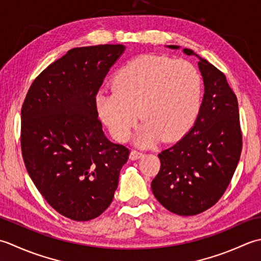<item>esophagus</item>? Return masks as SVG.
<instances>
[{"label":"esophagus","instance_id":"obj_1","mask_svg":"<svg viewBox=\"0 0 261 261\" xmlns=\"http://www.w3.org/2000/svg\"><path fill=\"white\" fill-rule=\"evenodd\" d=\"M143 156V153L141 151H136V150H132L130 152V160H138V159Z\"/></svg>","mask_w":261,"mask_h":261}]
</instances>
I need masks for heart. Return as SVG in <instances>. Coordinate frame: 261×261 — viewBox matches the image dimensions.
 <instances>
[{"label": "heart", "mask_w": 261, "mask_h": 261, "mask_svg": "<svg viewBox=\"0 0 261 261\" xmlns=\"http://www.w3.org/2000/svg\"><path fill=\"white\" fill-rule=\"evenodd\" d=\"M200 92V75L193 64L142 55L117 71L113 91H100L97 107L119 141L128 138L138 112L144 123L137 142L146 145L160 136L166 141L181 137L197 118Z\"/></svg>", "instance_id": "obj_1"}]
</instances>
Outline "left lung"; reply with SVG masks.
I'll use <instances>...</instances> for the list:
<instances>
[{
	"label": "left lung",
	"instance_id": "left-lung-1",
	"mask_svg": "<svg viewBox=\"0 0 261 261\" xmlns=\"http://www.w3.org/2000/svg\"><path fill=\"white\" fill-rule=\"evenodd\" d=\"M184 53L199 58L203 102L191 129L159 154L161 168L151 187L168 211L190 216L211 208L224 194L240 160L242 134L237 95L224 74L191 49Z\"/></svg>",
	"mask_w": 261,
	"mask_h": 261
}]
</instances>
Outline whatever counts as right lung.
Segmentation results:
<instances>
[{
	"label": "right lung",
	"instance_id": "add662e5",
	"mask_svg": "<svg viewBox=\"0 0 261 261\" xmlns=\"http://www.w3.org/2000/svg\"><path fill=\"white\" fill-rule=\"evenodd\" d=\"M123 45L68 50L31 84L21 109V151L31 180L53 208L90 221L108 208L129 150L106 137L97 95Z\"/></svg>",
	"mask_w": 261,
	"mask_h": 261
}]
</instances>
